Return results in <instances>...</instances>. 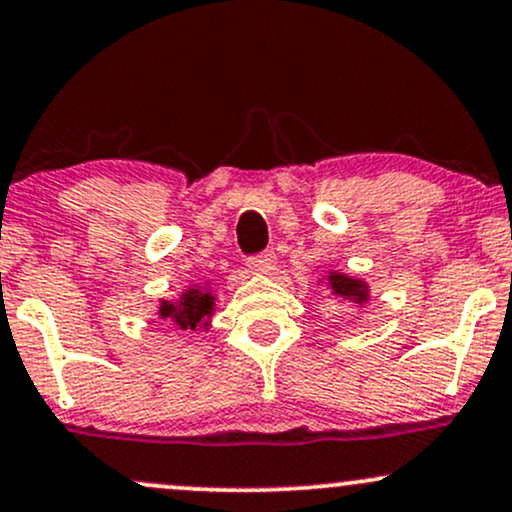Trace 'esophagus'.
<instances>
[{
  "mask_svg": "<svg viewBox=\"0 0 512 512\" xmlns=\"http://www.w3.org/2000/svg\"><path fill=\"white\" fill-rule=\"evenodd\" d=\"M274 262H276V255L272 250H264L260 255L250 257L248 260V267L252 272H269V269H274Z\"/></svg>",
  "mask_w": 512,
  "mask_h": 512,
  "instance_id": "obj_1",
  "label": "esophagus"
}]
</instances>
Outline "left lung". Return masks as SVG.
<instances>
[{
    "label": "left lung",
    "instance_id": "8db88e82",
    "mask_svg": "<svg viewBox=\"0 0 512 512\" xmlns=\"http://www.w3.org/2000/svg\"><path fill=\"white\" fill-rule=\"evenodd\" d=\"M330 286H332V291L337 293V296L351 298L354 303H366V298H368L366 284H363V281L349 279V276H344V274L332 272L330 274Z\"/></svg>",
    "mask_w": 512,
    "mask_h": 512
}]
</instances>
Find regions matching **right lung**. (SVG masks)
<instances>
[{
  "instance_id": "add662e5",
  "label": "right lung",
  "mask_w": 512,
  "mask_h": 512,
  "mask_svg": "<svg viewBox=\"0 0 512 512\" xmlns=\"http://www.w3.org/2000/svg\"><path fill=\"white\" fill-rule=\"evenodd\" d=\"M211 308H214V296L211 293L202 289H190L182 293L178 303L163 301L161 317H168L170 322L180 325L182 330H195L204 317L211 315Z\"/></svg>"
}]
</instances>
